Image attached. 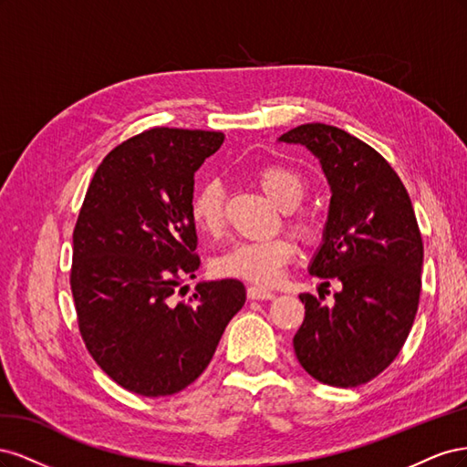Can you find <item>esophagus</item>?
I'll return each mask as SVG.
<instances>
[{"label":"esophagus","instance_id":"esophagus-1","mask_svg":"<svg viewBox=\"0 0 467 467\" xmlns=\"http://www.w3.org/2000/svg\"><path fill=\"white\" fill-rule=\"evenodd\" d=\"M247 298L249 300H273L275 292L259 288V286H249L247 288Z\"/></svg>","mask_w":467,"mask_h":467}]
</instances>
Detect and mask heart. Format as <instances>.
I'll return each mask as SVG.
<instances>
[{"mask_svg":"<svg viewBox=\"0 0 467 467\" xmlns=\"http://www.w3.org/2000/svg\"><path fill=\"white\" fill-rule=\"evenodd\" d=\"M255 177L261 189L282 210H292L304 201L307 181L298 169L285 163H265L257 169ZM223 185L216 177L202 181L192 192L191 218L196 228L210 237L220 235L223 228ZM288 223L306 242H314L321 234V223L309 210L294 212ZM296 253H298V245L290 235L237 242L214 259L212 271L222 278H239L266 286L275 285L282 276Z\"/></svg>","mask_w":467,"mask_h":467,"instance_id":"1","label":"heart"}]
</instances>
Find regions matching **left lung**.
<instances>
[{
	"label": "left lung",
	"mask_w": 467,
	"mask_h": 467,
	"mask_svg": "<svg viewBox=\"0 0 467 467\" xmlns=\"http://www.w3.org/2000/svg\"><path fill=\"white\" fill-rule=\"evenodd\" d=\"M278 140L312 150L329 179L325 242L309 273L343 286L331 306L300 294L296 357L321 384H368L400 355L419 307L422 237L411 199L374 148L337 126L302 124Z\"/></svg>",
	"instance_id": "obj_1"
}]
</instances>
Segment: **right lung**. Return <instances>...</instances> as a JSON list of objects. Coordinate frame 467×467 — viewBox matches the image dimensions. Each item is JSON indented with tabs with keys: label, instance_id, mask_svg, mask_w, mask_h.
<instances>
[{
	"label": "right lung",
	"instance_id": "add662e5",
	"mask_svg": "<svg viewBox=\"0 0 467 467\" xmlns=\"http://www.w3.org/2000/svg\"><path fill=\"white\" fill-rule=\"evenodd\" d=\"M222 132L153 126L110 150L89 182L74 228L69 271L78 327L93 360L119 386L146 398L185 389L210 364L245 304L235 278H194V171Z\"/></svg>",
	"mask_w": 467,
	"mask_h": 467
}]
</instances>
